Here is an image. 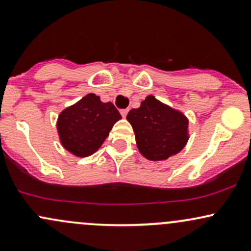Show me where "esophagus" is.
<instances>
[{"mask_svg":"<svg viewBox=\"0 0 251 251\" xmlns=\"http://www.w3.org/2000/svg\"><path fill=\"white\" fill-rule=\"evenodd\" d=\"M127 113H128V109H127V108L122 109V111H120V114H122L123 118H125L126 116H127Z\"/></svg>","mask_w":251,"mask_h":251,"instance_id":"obj_1","label":"esophagus"}]
</instances>
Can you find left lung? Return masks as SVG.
<instances>
[{"mask_svg":"<svg viewBox=\"0 0 251 251\" xmlns=\"http://www.w3.org/2000/svg\"><path fill=\"white\" fill-rule=\"evenodd\" d=\"M126 119L133 127L140 153L150 160L168 159L188 143V118L153 96L132 108Z\"/></svg>","mask_w":251,"mask_h":251,"instance_id":"1","label":"left lung"}]
</instances>
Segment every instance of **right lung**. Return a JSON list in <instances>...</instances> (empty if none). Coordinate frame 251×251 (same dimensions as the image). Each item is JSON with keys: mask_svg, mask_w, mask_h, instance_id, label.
<instances>
[{"mask_svg": "<svg viewBox=\"0 0 251 251\" xmlns=\"http://www.w3.org/2000/svg\"><path fill=\"white\" fill-rule=\"evenodd\" d=\"M119 119L122 116L113 103L89 93L63 109L56 127L63 148L76 157H88L102 145Z\"/></svg>", "mask_w": 251, "mask_h": 251, "instance_id": "1", "label": "right lung"}]
</instances>
